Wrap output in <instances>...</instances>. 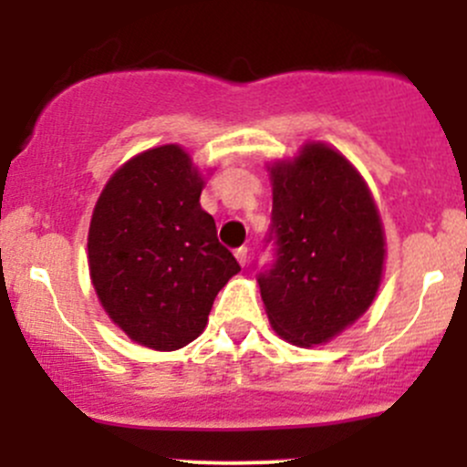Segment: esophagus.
<instances>
[{"label":"esophagus","mask_w":467,"mask_h":467,"mask_svg":"<svg viewBox=\"0 0 467 467\" xmlns=\"http://www.w3.org/2000/svg\"><path fill=\"white\" fill-rule=\"evenodd\" d=\"M248 255H251V248L248 246H239L237 251H234V257H237V262L242 264V266H246L248 264Z\"/></svg>","instance_id":"esophagus-1"}]
</instances>
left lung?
Returning a JSON list of instances; mask_svg holds the SVG:
<instances>
[{"label": "left lung", "mask_w": 467, "mask_h": 467, "mask_svg": "<svg viewBox=\"0 0 467 467\" xmlns=\"http://www.w3.org/2000/svg\"><path fill=\"white\" fill-rule=\"evenodd\" d=\"M266 244L275 260L257 273L271 327L296 346H318L373 303L384 268V230L364 178L327 144H305L271 167Z\"/></svg>", "instance_id": "8db88e82"}]
</instances>
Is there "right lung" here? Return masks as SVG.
<instances>
[{
  "instance_id": "1",
  "label": "right lung",
  "mask_w": 467,
  "mask_h": 467,
  "mask_svg": "<svg viewBox=\"0 0 467 467\" xmlns=\"http://www.w3.org/2000/svg\"><path fill=\"white\" fill-rule=\"evenodd\" d=\"M203 178L176 144L117 169L92 212L88 260L112 323L153 350H178L205 329L212 303L242 271L201 207Z\"/></svg>"
}]
</instances>
